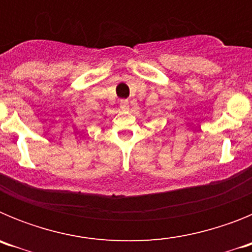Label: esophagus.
Instances as JSON below:
<instances>
[{
    "instance_id": "esophagus-1",
    "label": "esophagus",
    "mask_w": 252,
    "mask_h": 252,
    "mask_svg": "<svg viewBox=\"0 0 252 252\" xmlns=\"http://www.w3.org/2000/svg\"><path fill=\"white\" fill-rule=\"evenodd\" d=\"M120 107H121V110L126 111L128 108V101L127 99H121L120 101Z\"/></svg>"
}]
</instances>
